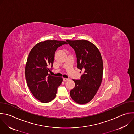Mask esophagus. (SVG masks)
<instances>
[{"label": "esophagus", "mask_w": 134, "mask_h": 134, "mask_svg": "<svg viewBox=\"0 0 134 134\" xmlns=\"http://www.w3.org/2000/svg\"><path fill=\"white\" fill-rule=\"evenodd\" d=\"M68 80H69L68 78H63V81H67Z\"/></svg>", "instance_id": "esophagus-1"}]
</instances>
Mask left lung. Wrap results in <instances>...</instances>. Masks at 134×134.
Returning <instances> with one entry per match:
<instances>
[{
  "label": "left lung",
  "instance_id": "left-lung-1",
  "mask_svg": "<svg viewBox=\"0 0 134 134\" xmlns=\"http://www.w3.org/2000/svg\"><path fill=\"white\" fill-rule=\"evenodd\" d=\"M66 41L75 52L77 68L83 71L80 79H73L75 86L70 91V95L78 104H85L94 98L101 85L103 74L102 57L97 47L88 40Z\"/></svg>",
  "mask_w": 134,
  "mask_h": 134
}]
</instances>
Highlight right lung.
<instances>
[{
  "label": "right lung",
  "instance_id": "add662e5",
  "mask_svg": "<svg viewBox=\"0 0 134 134\" xmlns=\"http://www.w3.org/2000/svg\"><path fill=\"white\" fill-rule=\"evenodd\" d=\"M66 41L47 40L40 42L32 48L29 54L25 77L27 86L34 96L40 102L48 103L56 95L58 87L63 78L50 75L57 49Z\"/></svg>",
  "mask_w": 134,
  "mask_h": 134
}]
</instances>
